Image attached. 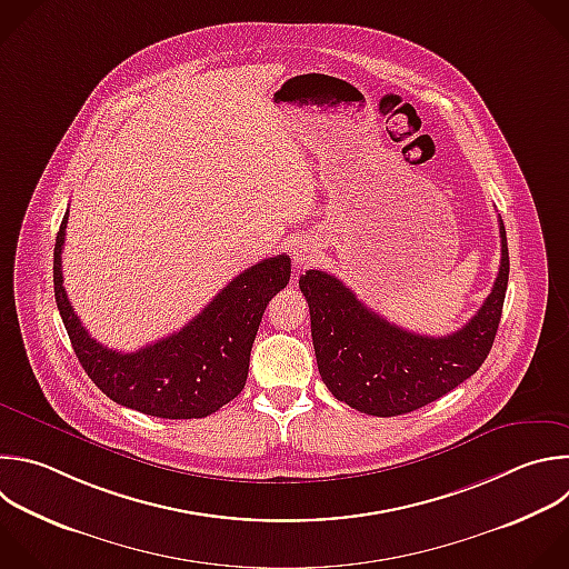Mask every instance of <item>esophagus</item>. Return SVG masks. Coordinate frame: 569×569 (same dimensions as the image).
<instances>
[{
  "label": "esophagus",
  "instance_id": "34e87169",
  "mask_svg": "<svg viewBox=\"0 0 569 569\" xmlns=\"http://www.w3.org/2000/svg\"><path fill=\"white\" fill-rule=\"evenodd\" d=\"M317 257H319V248H317V243H312V241H301V243L295 248V254H292V259H295V268L303 270V268L312 266V263L317 261Z\"/></svg>",
  "mask_w": 569,
  "mask_h": 569
}]
</instances>
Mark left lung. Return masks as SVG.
Segmentation results:
<instances>
[{"label": "left lung", "mask_w": 569, "mask_h": 569, "mask_svg": "<svg viewBox=\"0 0 569 569\" xmlns=\"http://www.w3.org/2000/svg\"><path fill=\"white\" fill-rule=\"evenodd\" d=\"M500 254L498 277L480 310L445 337L418 335L387 321L328 272L301 274L315 357L328 391L366 416L393 418L422 409L462 385L487 359L502 315L509 279L502 221Z\"/></svg>", "instance_id": "1"}]
</instances>
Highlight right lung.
Masks as SVG:
<instances>
[{"label": "right lung", "mask_w": 569, "mask_h": 569, "mask_svg": "<svg viewBox=\"0 0 569 569\" xmlns=\"http://www.w3.org/2000/svg\"><path fill=\"white\" fill-rule=\"evenodd\" d=\"M69 212L53 250L56 301L73 350L91 382L116 405L164 420L217 413L248 380L250 350L268 301L290 281V257L277 254L232 279L192 321L136 352L96 341L67 299L62 246Z\"/></svg>", "instance_id": "add662e5"}]
</instances>
